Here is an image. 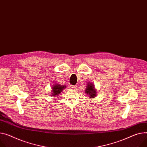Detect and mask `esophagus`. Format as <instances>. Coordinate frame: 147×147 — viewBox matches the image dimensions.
Returning a JSON list of instances; mask_svg holds the SVG:
<instances>
[{"label": "esophagus", "instance_id": "esophagus-1", "mask_svg": "<svg viewBox=\"0 0 147 147\" xmlns=\"http://www.w3.org/2000/svg\"><path fill=\"white\" fill-rule=\"evenodd\" d=\"M71 88L75 89H76V85H71Z\"/></svg>", "mask_w": 147, "mask_h": 147}]
</instances>
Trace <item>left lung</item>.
Here are the masks:
<instances>
[{"label": "left lung", "mask_w": 147, "mask_h": 147, "mask_svg": "<svg viewBox=\"0 0 147 147\" xmlns=\"http://www.w3.org/2000/svg\"><path fill=\"white\" fill-rule=\"evenodd\" d=\"M88 85L87 86L85 90L86 94H88V95H89L90 98H94L96 95V91L94 88V85H92V83H88Z\"/></svg>", "instance_id": "left-lung-1"}]
</instances>
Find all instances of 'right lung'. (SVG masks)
Here are the masks:
<instances>
[{
	"label": "right lung",
	"mask_w": 147,
	"mask_h": 147,
	"mask_svg": "<svg viewBox=\"0 0 147 147\" xmlns=\"http://www.w3.org/2000/svg\"><path fill=\"white\" fill-rule=\"evenodd\" d=\"M65 86H62V85H59L58 84H55V85H53L52 86V96H55V95H57L58 94H59L62 91L63 89H65Z\"/></svg>",
	"instance_id": "add662e5"
}]
</instances>
